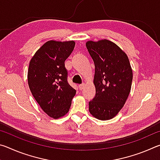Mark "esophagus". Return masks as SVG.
Here are the masks:
<instances>
[{"instance_id":"obj_1","label":"esophagus","mask_w":160,"mask_h":160,"mask_svg":"<svg viewBox=\"0 0 160 160\" xmlns=\"http://www.w3.org/2000/svg\"><path fill=\"white\" fill-rule=\"evenodd\" d=\"M85 83L80 84V85H78V88H79L80 90H83V89L85 88Z\"/></svg>"}]
</instances>
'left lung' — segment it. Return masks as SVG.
Masks as SVG:
<instances>
[{
  "instance_id": "obj_1",
  "label": "left lung",
  "mask_w": 160,
  "mask_h": 160,
  "mask_svg": "<svg viewBox=\"0 0 160 160\" xmlns=\"http://www.w3.org/2000/svg\"><path fill=\"white\" fill-rule=\"evenodd\" d=\"M86 47L95 66L96 94L89 102V112L99 120H109L122 109L131 92V64L126 53L109 40L88 41Z\"/></svg>"
}]
</instances>
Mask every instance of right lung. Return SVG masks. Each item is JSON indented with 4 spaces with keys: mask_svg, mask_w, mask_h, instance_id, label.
I'll return each mask as SVG.
<instances>
[{
    "mask_svg": "<svg viewBox=\"0 0 160 160\" xmlns=\"http://www.w3.org/2000/svg\"><path fill=\"white\" fill-rule=\"evenodd\" d=\"M74 41L50 40L31 58L28 72L29 90L42 109L57 119L68 112L76 91L67 81L65 61L73 51Z\"/></svg>",
    "mask_w": 160,
    "mask_h": 160,
    "instance_id": "add662e5",
    "label": "right lung"
}]
</instances>
